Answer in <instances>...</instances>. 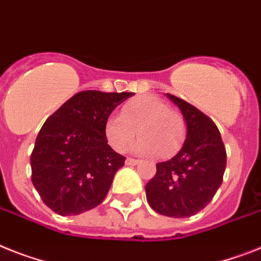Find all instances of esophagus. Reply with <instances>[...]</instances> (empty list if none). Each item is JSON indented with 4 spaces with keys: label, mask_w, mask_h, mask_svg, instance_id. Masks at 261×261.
Instances as JSON below:
<instances>
[{
    "label": "esophagus",
    "mask_w": 261,
    "mask_h": 261,
    "mask_svg": "<svg viewBox=\"0 0 261 261\" xmlns=\"http://www.w3.org/2000/svg\"><path fill=\"white\" fill-rule=\"evenodd\" d=\"M138 163H139V161H138V159H134V158H127L126 159L127 166H137Z\"/></svg>",
    "instance_id": "34e87169"
}]
</instances>
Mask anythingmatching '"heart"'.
I'll return each mask as SVG.
<instances>
[{
  "label": "heart",
  "mask_w": 261,
  "mask_h": 261,
  "mask_svg": "<svg viewBox=\"0 0 261 261\" xmlns=\"http://www.w3.org/2000/svg\"><path fill=\"white\" fill-rule=\"evenodd\" d=\"M131 146L137 154H156L167 158L180 148L186 137V122L178 111L171 110L164 100L154 95H142L128 100L122 114H113L105 122V135L115 151Z\"/></svg>",
  "instance_id": "b5f03b06"
}]
</instances>
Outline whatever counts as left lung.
Returning <instances> with one entry per match:
<instances>
[{
    "label": "left lung",
    "mask_w": 261,
    "mask_h": 261,
    "mask_svg": "<svg viewBox=\"0 0 261 261\" xmlns=\"http://www.w3.org/2000/svg\"><path fill=\"white\" fill-rule=\"evenodd\" d=\"M183 114L186 141L178 154L156 164L146 185L151 208L170 218H190L212 200L223 181L227 154L216 124L180 98L167 94Z\"/></svg>",
    "instance_id": "left-lung-1"
}]
</instances>
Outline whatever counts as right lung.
<instances>
[{
  "label": "right lung",
  "instance_id": "obj_1",
  "mask_svg": "<svg viewBox=\"0 0 261 261\" xmlns=\"http://www.w3.org/2000/svg\"><path fill=\"white\" fill-rule=\"evenodd\" d=\"M133 95L81 91L43 123L30 156L32 181L58 215H80L106 198L126 158L107 144L105 122Z\"/></svg>",
  "mask_w": 261,
  "mask_h": 261
}]
</instances>
